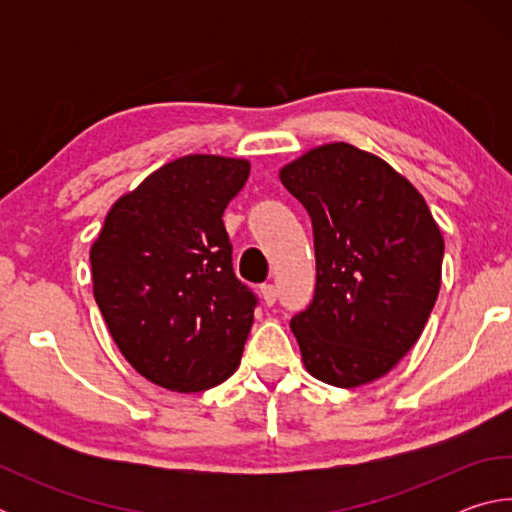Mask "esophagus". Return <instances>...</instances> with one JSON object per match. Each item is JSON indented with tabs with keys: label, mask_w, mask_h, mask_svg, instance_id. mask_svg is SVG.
<instances>
[{
	"label": "esophagus",
	"mask_w": 512,
	"mask_h": 512,
	"mask_svg": "<svg viewBox=\"0 0 512 512\" xmlns=\"http://www.w3.org/2000/svg\"><path fill=\"white\" fill-rule=\"evenodd\" d=\"M259 293H262V298H264V305H275V300H277V291H275V284H262V289H259Z\"/></svg>",
	"instance_id": "obj_1"
}]
</instances>
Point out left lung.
Wrapping results in <instances>:
<instances>
[{"mask_svg":"<svg viewBox=\"0 0 512 512\" xmlns=\"http://www.w3.org/2000/svg\"><path fill=\"white\" fill-rule=\"evenodd\" d=\"M314 228L316 287L291 318L302 361L329 386L384 377L427 325L445 244L424 198L357 146H318L280 171Z\"/></svg>","mask_w":512,"mask_h":512,"instance_id":"obj_1","label":"left lung"}]
</instances>
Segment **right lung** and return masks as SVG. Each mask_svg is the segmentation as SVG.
Masks as SVG:
<instances>
[{
    "label": "right lung",
    "instance_id": "1",
    "mask_svg": "<svg viewBox=\"0 0 512 512\" xmlns=\"http://www.w3.org/2000/svg\"><path fill=\"white\" fill-rule=\"evenodd\" d=\"M250 164L185 155L121 196L90 250L94 300L126 361L201 393L237 370L259 298L235 275L223 212Z\"/></svg>",
    "mask_w": 512,
    "mask_h": 512
}]
</instances>
